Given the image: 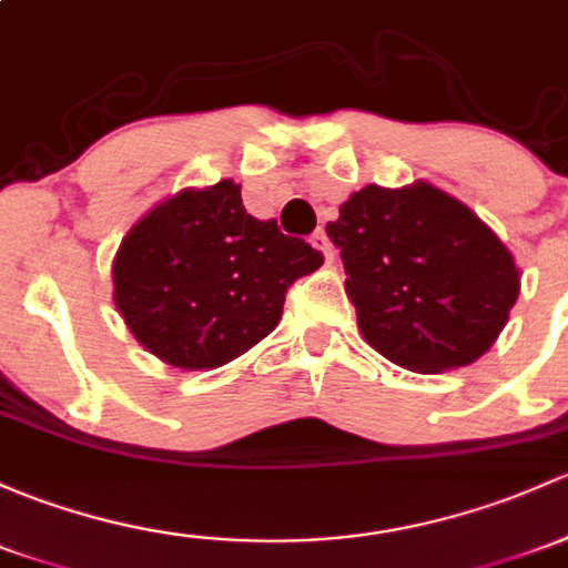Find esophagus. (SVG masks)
Segmentation results:
<instances>
[{
	"instance_id": "1",
	"label": "esophagus",
	"mask_w": 568,
	"mask_h": 568,
	"mask_svg": "<svg viewBox=\"0 0 568 568\" xmlns=\"http://www.w3.org/2000/svg\"><path fill=\"white\" fill-rule=\"evenodd\" d=\"M310 244H313L315 250H321V253H324L326 264H332V261H334V250H332V242H329V236H326L324 229H318L313 236H310Z\"/></svg>"
}]
</instances>
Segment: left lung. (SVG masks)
Listing matches in <instances>:
<instances>
[{"mask_svg":"<svg viewBox=\"0 0 568 568\" xmlns=\"http://www.w3.org/2000/svg\"><path fill=\"white\" fill-rule=\"evenodd\" d=\"M345 294L381 356L414 373L474 364L520 294L506 244L463 201L427 182L367 184L326 225Z\"/></svg>","mask_w":568,"mask_h":568,"instance_id":"8db88e82","label":"left lung"}]
</instances>
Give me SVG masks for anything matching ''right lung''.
<instances>
[{"label": "right lung", "instance_id": "obj_1", "mask_svg": "<svg viewBox=\"0 0 568 568\" xmlns=\"http://www.w3.org/2000/svg\"><path fill=\"white\" fill-rule=\"evenodd\" d=\"M324 264L304 239L255 220L231 179L146 212L113 258V302L149 354L214 369L266 337L285 291Z\"/></svg>", "mask_w": 568, "mask_h": 568}]
</instances>
